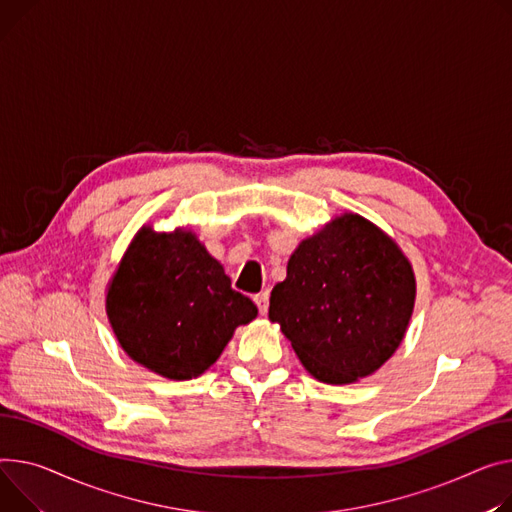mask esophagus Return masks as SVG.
<instances>
[{
	"label": "esophagus",
	"mask_w": 512,
	"mask_h": 512,
	"mask_svg": "<svg viewBox=\"0 0 512 512\" xmlns=\"http://www.w3.org/2000/svg\"><path fill=\"white\" fill-rule=\"evenodd\" d=\"M255 304L261 315H267V309H269V294L267 292H261L255 296Z\"/></svg>",
	"instance_id": "1"
}]
</instances>
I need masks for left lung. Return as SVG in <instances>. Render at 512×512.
Returning a JSON list of instances; mask_svg holds the SVG:
<instances>
[{
  "label": "left lung",
  "mask_w": 512,
  "mask_h": 512,
  "mask_svg": "<svg viewBox=\"0 0 512 512\" xmlns=\"http://www.w3.org/2000/svg\"><path fill=\"white\" fill-rule=\"evenodd\" d=\"M416 302L412 263L379 226L344 214L304 238L269 319L315 379L348 385L379 370L399 348Z\"/></svg>",
  "instance_id": "1"
}]
</instances>
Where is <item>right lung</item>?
Wrapping results in <instances>:
<instances>
[{
    "label": "right lung",
    "instance_id": "1",
    "mask_svg": "<svg viewBox=\"0 0 512 512\" xmlns=\"http://www.w3.org/2000/svg\"><path fill=\"white\" fill-rule=\"evenodd\" d=\"M109 323L131 360L160 377L189 381L222 354L257 306L232 290L224 267L191 230L133 236L107 292Z\"/></svg>",
    "mask_w": 512,
    "mask_h": 512
}]
</instances>
